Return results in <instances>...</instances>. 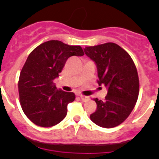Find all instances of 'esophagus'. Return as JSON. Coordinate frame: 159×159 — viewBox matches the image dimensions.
<instances>
[{"label":"esophagus","mask_w":159,"mask_h":159,"mask_svg":"<svg viewBox=\"0 0 159 159\" xmlns=\"http://www.w3.org/2000/svg\"><path fill=\"white\" fill-rule=\"evenodd\" d=\"M78 96H79V97L81 98V99L83 101V102H86V101H87L88 99H89V98H88L87 96L82 95V94H79V95H78Z\"/></svg>","instance_id":"1"}]
</instances>
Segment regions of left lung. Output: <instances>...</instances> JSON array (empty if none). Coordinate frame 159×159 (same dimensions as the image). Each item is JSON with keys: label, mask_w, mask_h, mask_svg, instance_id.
<instances>
[{"label": "left lung", "mask_w": 159, "mask_h": 159, "mask_svg": "<svg viewBox=\"0 0 159 159\" xmlns=\"http://www.w3.org/2000/svg\"><path fill=\"white\" fill-rule=\"evenodd\" d=\"M84 53L96 64L99 85L108 88L105 100L94 98L97 109L90 115L97 125L116 127L132 111L139 93L135 65L129 53L115 43L85 47Z\"/></svg>", "instance_id": "left-lung-1"}]
</instances>
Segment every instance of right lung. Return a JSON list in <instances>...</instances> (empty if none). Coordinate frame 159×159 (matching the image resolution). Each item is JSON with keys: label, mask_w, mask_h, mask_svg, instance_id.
Segmentation results:
<instances>
[{"label": "right lung", "mask_w": 159, "mask_h": 159, "mask_svg": "<svg viewBox=\"0 0 159 159\" xmlns=\"http://www.w3.org/2000/svg\"><path fill=\"white\" fill-rule=\"evenodd\" d=\"M81 46L48 41L34 48L27 58L18 81L20 104L24 113L38 126L48 128L65 118L73 92L57 90L53 80L59 76L71 56H82Z\"/></svg>", "instance_id": "right-lung-1"}]
</instances>
